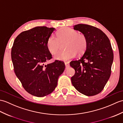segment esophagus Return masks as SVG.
I'll return each instance as SVG.
<instances>
[{"mask_svg": "<svg viewBox=\"0 0 123 123\" xmlns=\"http://www.w3.org/2000/svg\"><path fill=\"white\" fill-rule=\"evenodd\" d=\"M65 68H68L69 67V66H70V65H69V62H65Z\"/></svg>", "mask_w": 123, "mask_h": 123, "instance_id": "obj_1", "label": "esophagus"}]
</instances>
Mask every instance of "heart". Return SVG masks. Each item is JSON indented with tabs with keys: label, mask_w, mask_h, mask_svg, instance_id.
Instances as JSON below:
<instances>
[{
	"label": "heart",
	"mask_w": 123,
	"mask_h": 123,
	"mask_svg": "<svg viewBox=\"0 0 123 123\" xmlns=\"http://www.w3.org/2000/svg\"><path fill=\"white\" fill-rule=\"evenodd\" d=\"M56 36L57 38L51 35L48 38L47 47L49 51L54 55L59 50L61 43L66 42L65 47L67 50L56 53L55 58L57 60H68L74 58L77 53L82 55L87 49L88 41L86 36L79 33L78 31L70 28H63L56 33Z\"/></svg>",
	"instance_id": "b5f03b06"
}]
</instances>
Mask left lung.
Returning <instances> with one entry per match:
<instances>
[{"label": "left lung", "mask_w": 123, "mask_h": 123, "mask_svg": "<svg viewBox=\"0 0 123 123\" xmlns=\"http://www.w3.org/2000/svg\"><path fill=\"white\" fill-rule=\"evenodd\" d=\"M74 29L86 36L88 45L80 59L70 62L75 70L71 82L81 93L95 95L103 90L111 74L114 55L110 41L101 30L92 25L78 24Z\"/></svg>", "instance_id": "obj_1"}]
</instances>
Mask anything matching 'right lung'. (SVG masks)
I'll return each instance as SVG.
<instances>
[{"label":"right lung","mask_w":123,"mask_h":123,"mask_svg":"<svg viewBox=\"0 0 123 123\" xmlns=\"http://www.w3.org/2000/svg\"><path fill=\"white\" fill-rule=\"evenodd\" d=\"M55 30L43 26L24 31L16 37L11 49L16 75L25 90L33 96L43 97L52 93L65 69L61 61L44 64L52 59L47 42Z\"/></svg>","instance_id":"right-lung-1"}]
</instances>
